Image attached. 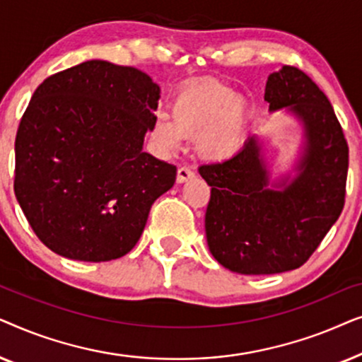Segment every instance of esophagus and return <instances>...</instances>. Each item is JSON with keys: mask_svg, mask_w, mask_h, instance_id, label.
Instances as JSON below:
<instances>
[{"mask_svg": "<svg viewBox=\"0 0 362 362\" xmlns=\"http://www.w3.org/2000/svg\"><path fill=\"white\" fill-rule=\"evenodd\" d=\"M191 177H194V171H192L191 168L181 166L180 170H177V182H186L187 180H191Z\"/></svg>", "mask_w": 362, "mask_h": 362, "instance_id": "1", "label": "esophagus"}]
</instances>
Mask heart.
Segmentation results:
<instances>
[{
    "instance_id": "b5f03b06",
    "label": "heart",
    "mask_w": 362,
    "mask_h": 362,
    "mask_svg": "<svg viewBox=\"0 0 362 362\" xmlns=\"http://www.w3.org/2000/svg\"><path fill=\"white\" fill-rule=\"evenodd\" d=\"M170 118L153 125V140L163 150L175 151L182 136H196L197 153L207 161L222 163L234 158L245 143L247 105L222 83H199L177 92Z\"/></svg>"
}]
</instances>
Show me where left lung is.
<instances>
[{
	"instance_id": "left-lung-1",
	"label": "left lung",
	"mask_w": 362,
	"mask_h": 362,
	"mask_svg": "<svg viewBox=\"0 0 362 362\" xmlns=\"http://www.w3.org/2000/svg\"><path fill=\"white\" fill-rule=\"evenodd\" d=\"M265 102L270 113L286 108L303 127L293 170L272 180L259 135L230 160L199 168L211 186L207 245L242 275L298 269L344 206L349 150L328 97L300 69L284 66L267 78Z\"/></svg>"
}]
</instances>
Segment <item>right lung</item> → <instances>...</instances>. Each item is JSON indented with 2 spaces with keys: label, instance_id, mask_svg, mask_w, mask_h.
Listing matches in <instances>:
<instances>
[{
  "label": "right lung",
  "instance_id": "add662e5",
  "mask_svg": "<svg viewBox=\"0 0 362 362\" xmlns=\"http://www.w3.org/2000/svg\"><path fill=\"white\" fill-rule=\"evenodd\" d=\"M160 92L145 72L97 59L36 88L14 143V194L57 255L120 259L175 185L176 166L143 151Z\"/></svg>",
  "mask_w": 362,
  "mask_h": 362
}]
</instances>
